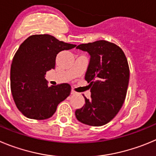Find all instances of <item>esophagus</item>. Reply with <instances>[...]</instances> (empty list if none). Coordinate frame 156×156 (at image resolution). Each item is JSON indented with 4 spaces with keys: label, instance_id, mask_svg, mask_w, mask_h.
<instances>
[{
    "label": "esophagus",
    "instance_id": "obj_1",
    "mask_svg": "<svg viewBox=\"0 0 156 156\" xmlns=\"http://www.w3.org/2000/svg\"><path fill=\"white\" fill-rule=\"evenodd\" d=\"M71 94H76V92H75V91H74V90H71Z\"/></svg>",
    "mask_w": 156,
    "mask_h": 156
}]
</instances>
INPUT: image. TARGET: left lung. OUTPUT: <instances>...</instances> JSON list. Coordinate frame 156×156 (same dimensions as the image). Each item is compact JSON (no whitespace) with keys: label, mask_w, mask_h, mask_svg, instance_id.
Here are the masks:
<instances>
[{"label":"left lung","mask_w":156,"mask_h":156,"mask_svg":"<svg viewBox=\"0 0 156 156\" xmlns=\"http://www.w3.org/2000/svg\"><path fill=\"white\" fill-rule=\"evenodd\" d=\"M77 49L91 56L85 80L91 98L75 111L77 119L91 126H101L112 120L122 108L129 81V67L123 51L115 44L101 40L81 44Z\"/></svg>","instance_id":"8db88e82"}]
</instances>
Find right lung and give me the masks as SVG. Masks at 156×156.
I'll return each mask as SVG.
<instances>
[{"mask_svg": "<svg viewBox=\"0 0 156 156\" xmlns=\"http://www.w3.org/2000/svg\"><path fill=\"white\" fill-rule=\"evenodd\" d=\"M75 46L49 34L31 35L20 45L11 64V89L16 106L25 117L49 119L58 104L69 96V84L48 86L44 76L48 71L55 69L59 52Z\"/></svg>", "mask_w": 156, "mask_h": 156, "instance_id": "obj_1", "label": "right lung"}]
</instances>
